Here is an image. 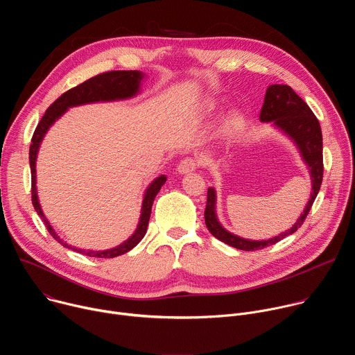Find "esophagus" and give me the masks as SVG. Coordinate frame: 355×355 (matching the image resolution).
<instances>
[{
	"mask_svg": "<svg viewBox=\"0 0 355 355\" xmlns=\"http://www.w3.org/2000/svg\"><path fill=\"white\" fill-rule=\"evenodd\" d=\"M196 167H198V162L195 159H192V157H187V159L180 162V164L177 167V171L180 174H187V173L195 171Z\"/></svg>",
	"mask_w": 355,
	"mask_h": 355,
	"instance_id": "1",
	"label": "esophagus"
}]
</instances>
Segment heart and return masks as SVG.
I'll use <instances>...</instances> for the list:
<instances>
[{"label":"heart","instance_id":"1","mask_svg":"<svg viewBox=\"0 0 355 355\" xmlns=\"http://www.w3.org/2000/svg\"><path fill=\"white\" fill-rule=\"evenodd\" d=\"M214 107H215L214 104L209 105V108H214ZM244 125H245V121H244L243 115L239 114V112H233V114L227 115L226 119L223 121V123H222V133L227 139H233V137L239 136L243 132Z\"/></svg>","mask_w":355,"mask_h":355}]
</instances>
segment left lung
<instances>
[{
  "label": "left lung",
  "mask_w": 355,
  "mask_h": 355,
  "mask_svg": "<svg viewBox=\"0 0 355 355\" xmlns=\"http://www.w3.org/2000/svg\"><path fill=\"white\" fill-rule=\"evenodd\" d=\"M261 122H272V125L285 133L297 147L299 153L309 168L312 180V193L308 204L300 214L296 223L268 240H248L227 232L216 216V192L215 188H208V199L205 208V223L208 230L220 241L244 251H254L267 245L275 244L286 236L295 233L305 222L313 202L319 193L323 180V139L318 118L289 85L274 84L267 88L264 105L260 112Z\"/></svg>",
  "instance_id": "obj_1"
}]
</instances>
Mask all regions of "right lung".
Here are the masks:
<instances>
[{"label":"right lung","mask_w":355,"mask_h":355,"mask_svg":"<svg viewBox=\"0 0 355 355\" xmlns=\"http://www.w3.org/2000/svg\"><path fill=\"white\" fill-rule=\"evenodd\" d=\"M143 73L136 71V70H119V71H108L98 74L83 84L69 89L64 92L62 96H59L55 103L47 108L44 115L42 116L40 122L37 123L35 133L32 136V143L29 147V164H31V175H32V204L37 215L42 218L44 222L49 233L52 234V237L59 241L62 245L81 252L84 256L88 257H96V259H112L125 254L129 250H132L137 243L144 237L148 226V219L151 214V207H153V200L156 195L159 193L160 188L164 185L167 181L166 175L157 177L153 182H151L143 198V204H141V214H140V220L139 225L135 230V233L122 244L104 250V251H92V250H81L76 248L66 241H63L58 233L53 230V227L50 226L47 219L43 215V211L39 204V198H37V189H36V157H37V151L40 147V143L49 130V128L52 126L69 108L77 107V105H84V104H92V103H105V101H118V99H128L139 94L140 91V81L143 80Z\"/></svg>","instance_id":"right-lung-1"}]
</instances>
